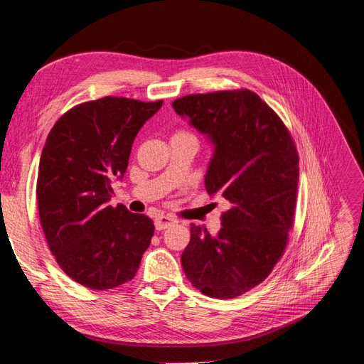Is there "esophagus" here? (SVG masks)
Masks as SVG:
<instances>
[{"label": "esophagus", "mask_w": 364, "mask_h": 364, "mask_svg": "<svg viewBox=\"0 0 364 364\" xmlns=\"http://www.w3.org/2000/svg\"><path fill=\"white\" fill-rule=\"evenodd\" d=\"M176 220L169 217V215H158L155 218V229L156 230H164L167 228H171L172 225H175Z\"/></svg>", "instance_id": "esophagus-1"}]
</instances>
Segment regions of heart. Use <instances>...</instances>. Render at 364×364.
Segmentation results:
<instances>
[{"mask_svg":"<svg viewBox=\"0 0 364 364\" xmlns=\"http://www.w3.org/2000/svg\"><path fill=\"white\" fill-rule=\"evenodd\" d=\"M181 134H184V132H181Z\"/></svg>","mask_w":364,"mask_h":364,"instance_id":"heart-1","label":"heart"}]
</instances>
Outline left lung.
I'll return each mask as SVG.
<instances>
[{
  "label": "left lung",
  "mask_w": 364,
  "mask_h": 364,
  "mask_svg": "<svg viewBox=\"0 0 364 364\" xmlns=\"http://www.w3.org/2000/svg\"><path fill=\"white\" fill-rule=\"evenodd\" d=\"M172 107L212 141L204 183L229 206L217 237L191 226L184 274L204 295L235 298L283 257L296 206V147L282 118L249 89L186 95Z\"/></svg>",
  "instance_id": "8db88e82"
}]
</instances>
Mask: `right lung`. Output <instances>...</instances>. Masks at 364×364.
<instances>
[{"mask_svg": "<svg viewBox=\"0 0 364 364\" xmlns=\"http://www.w3.org/2000/svg\"><path fill=\"white\" fill-rule=\"evenodd\" d=\"M161 105L123 97L81 102L46 139L36 180L41 228L64 274L89 289L130 282L151 245L154 221L109 201L138 130Z\"/></svg>", "mask_w": 364, "mask_h": 364, "instance_id": "obj_1", "label": "right lung"}]
</instances>
